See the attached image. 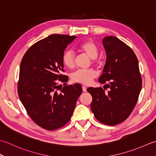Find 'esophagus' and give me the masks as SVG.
Segmentation results:
<instances>
[{
  "label": "esophagus",
  "instance_id": "34e87169",
  "mask_svg": "<svg viewBox=\"0 0 156 156\" xmlns=\"http://www.w3.org/2000/svg\"><path fill=\"white\" fill-rule=\"evenodd\" d=\"M82 90H83V91H87V87H85V86H82Z\"/></svg>",
  "mask_w": 156,
  "mask_h": 156
}]
</instances>
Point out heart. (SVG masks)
<instances>
[{"label":"heart","instance_id":"b5f03b06","mask_svg":"<svg viewBox=\"0 0 156 156\" xmlns=\"http://www.w3.org/2000/svg\"><path fill=\"white\" fill-rule=\"evenodd\" d=\"M79 49L92 59V62H96V58L98 55V48L93 41L87 40L81 43ZM75 54L71 50H67L62 55V62L66 67L73 69L75 65ZM96 72L93 69H79L73 73L71 75L72 81L83 85L91 84L96 77Z\"/></svg>","mask_w":156,"mask_h":156}]
</instances>
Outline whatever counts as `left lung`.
Segmentation results:
<instances>
[{
    "mask_svg": "<svg viewBox=\"0 0 156 156\" xmlns=\"http://www.w3.org/2000/svg\"><path fill=\"white\" fill-rule=\"evenodd\" d=\"M106 61L101 83L110 88L89 87L93 100L91 110L96 119L104 125L114 126L122 122L133 112L141 90L142 79L138 59L128 45L114 36L104 38Z\"/></svg>",
    "mask_w": 156,
    "mask_h": 156,
    "instance_id": "1",
    "label": "left lung"
}]
</instances>
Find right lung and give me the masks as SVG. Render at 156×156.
<instances>
[{
  "label": "right lung",
  "instance_id": "right-lung-1",
  "mask_svg": "<svg viewBox=\"0 0 156 156\" xmlns=\"http://www.w3.org/2000/svg\"><path fill=\"white\" fill-rule=\"evenodd\" d=\"M77 36L52 34L34 44L21 60L17 91L20 99L33 121L53 131L65 126L82 93L79 83L67 85L63 75L62 55ZM64 83V86L59 84Z\"/></svg>",
  "mask_w": 156,
  "mask_h": 156
}]
</instances>
